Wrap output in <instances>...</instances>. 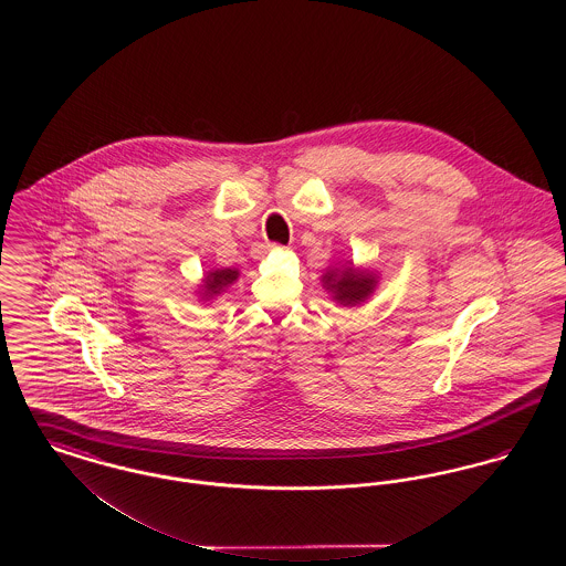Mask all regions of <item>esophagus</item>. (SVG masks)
Listing matches in <instances>:
<instances>
[{
  "label": "esophagus",
  "mask_w": 566,
  "mask_h": 566,
  "mask_svg": "<svg viewBox=\"0 0 566 566\" xmlns=\"http://www.w3.org/2000/svg\"><path fill=\"white\" fill-rule=\"evenodd\" d=\"M271 248H280V245H277V243H268V245H259V248L254 250V256L259 259V256H261V254H263L265 250H271Z\"/></svg>",
  "instance_id": "esophagus-1"
}]
</instances>
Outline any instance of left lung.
I'll return each mask as SVG.
<instances>
[{"label": "left lung", "instance_id": "obj_1", "mask_svg": "<svg viewBox=\"0 0 566 566\" xmlns=\"http://www.w3.org/2000/svg\"><path fill=\"white\" fill-rule=\"evenodd\" d=\"M321 282L337 305L356 307L376 293L379 275L374 270L356 268L352 261H346L324 271Z\"/></svg>", "mask_w": 566, "mask_h": 566}]
</instances>
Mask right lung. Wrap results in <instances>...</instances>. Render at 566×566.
<instances>
[{
	"label": "right lung",
	"instance_id": "obj_1",
	"mask_svg": "<svg viewBox=\"0 0 566 566\" xmlns=\"http://www.w3.org/2000/svg\"><path fill=\"white\" fill-rule=\"evenodd\" d=\"M240 277V270H229V268H220V270L206 271V275L201 277V284L197 286V296L201 303H210L216 296L222 295L229 286H233Z\"/></svg>",
	"mask_w": 566,
	"mask_h": 566
}]
</instances>
